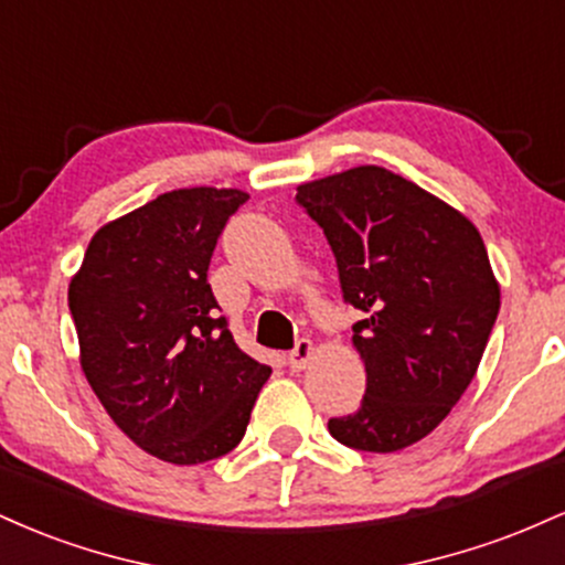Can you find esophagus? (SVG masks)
<instances>
[{"instance_id": "1", "label": "esophagus", "mask_w": 565, "mask_h": 565, "mask_svg": "<svg viewBox=\"0 0 565 565\" xmlns=\"http://www.w3.org/2000/svg\"><path fill=\"white\" fill-rule=\"evenodd\" d=\"M313 355H316V345L310 340H300L295 345V350H291L289 353V366H291V372H300V369H305L310 364V361H313Z\"/></svg>"}]
</instances>
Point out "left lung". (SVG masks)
<instances>
[{
	"instance_id": "left-lung-1",
	"label": "left lung",
	"mask_w": 565,
	"mask_h": 565,
	"mask_svg": "<svg viewBox=\"0 0 565 565\" xmlns=\"http://www.w3.org/2000/svg\"><path fill=\"white\" fill-rule=\"evenodd\" d=\"M297 204L332 246L345 302L364 313L353 323L364 401L329 419V433L350 449H406L468 391L497 321L499 284L481 233L374 164L297 185Z\"/></svg>"
}]
</instances>
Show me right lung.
Instances as JSON below:
<instances>
[{
  "label": "right lung",
  "instance_id": "obj_1",
  "mask_svg": "<svg viewBox=\"0 0 565 565\" xmlns=\"http://www.w3.org/2000/svg\"><path fill=\"white\" fill-rule=\"evenodd\" d=\"M249 193L178 188L95 233L68 284L79 364L108 417L151 457L236 449L270 366L233 340L206 270Z\"/></svg>",
  "mask_w": 565,
  "mask_h": 565
}]
</instances>
